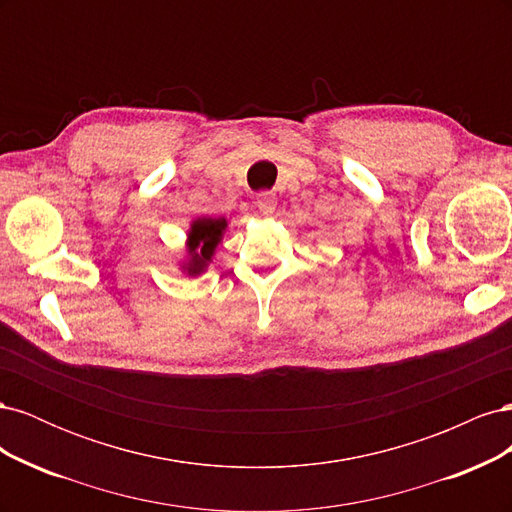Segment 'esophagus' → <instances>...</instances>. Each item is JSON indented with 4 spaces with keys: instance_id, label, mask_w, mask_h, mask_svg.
<instances>
[{
    "instance_id": "1",
    "label": "esophagus",
    "mask_w": 512,
    "mask_h": 512,
    "mask_svg": "<svg viewBox=\"0 0 512 512\" xmlns=\"http://www.w3.org/2000/svg\"><path fill=\"white\" fill-rule=\"evenodd\" d=\"M256 203H258V209L262 213L269 215V213L275 211V194L273 192H260L258 198H256Z\"/></svg>"
}]
</instances>
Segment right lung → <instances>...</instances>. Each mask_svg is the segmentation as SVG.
Instances as JSON below:
<instances>
[{
  "label": "right lung",
  "instance_id": "obj_1",
  "mask_svg": "<svg viewBox=\"0 0 512 512\" xmlns=\"http://www.w3.org/2000/svg\"><path fill=\"white\" fill-rule=\"evenodd\" d=\"M228 222L224 218H196L188 232V262H183V271L188 275H200L211 262L215 247L220 245Z\"/></svg>",
  "mask_w": 512,
  "mask_h": 512
}]
</instances>
